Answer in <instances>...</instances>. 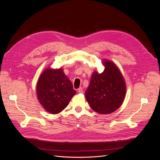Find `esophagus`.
Masks as SVG:
<instances>
[{"label": "esophagus", "instance_id": "1", "mask_svg": "<svg viewBox=\"0 0 160 160\" xmlns=\"http://www.w3.org/2000/svg\"><path fill=\"white\" fill-rule=\"evenodd\" d=\"M78 92L79 93H83V89L82 88H80L78 89Z\"/></svg>", "mask_w": 160, "mask_h": 160}]
</instances>
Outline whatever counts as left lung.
I'll return each mask as SVG.
<instances>
[{"instance_id": "obj_1", "label": "left lung", "mask_w": 160, "mask_h": 160, "mask_svg": "<svg viewBox=\"0 0 160 160\" xmlns=\"http://www.w3.org/2000/svg\"><path fill=\"white\" fill-rule=\"evenodd\" d=\"M102 64L105 69L102 73L95 71L91 75L86 98L95 112L108 114L121 106L126 95V83L114 63L106 60Z\"/></svg>"}]
</instances>
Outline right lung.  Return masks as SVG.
Listing matches in <instances>:
<instances>
[{"mask_svg": "<svg viewBox=\"0 0 160 160\" xmlns=\"http://www.w3.org/2000/svg\"><path fill=\"white\" fill-rule=\"evenodd\" d=\"M36 92L40 104L52 114L64 110L77 93L61 68L45 70L38 79Z\"/></svg>", "mask_w": 160, "mask_h": 160, "instance_id": "add662e5", "label": "right lung"}]
</instances>
